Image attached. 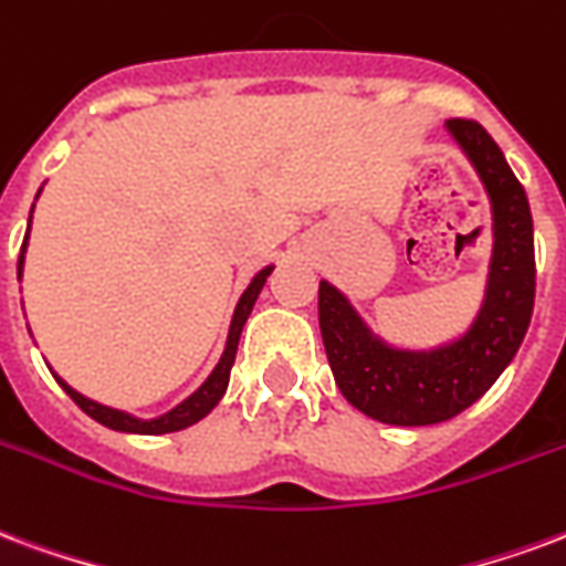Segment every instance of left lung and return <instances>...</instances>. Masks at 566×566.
Segmentation results:
<instances>
[{"mask_svg": "<svg viewBox=\"0 0 566 566\" xmlns=\"http://www.w3.org/2000/svg\"><path fill=\"white\" fill-rule=\"evenodd\" d=\"M447 132L492 203L485 296L468 333L432 350L392 347L368 329L342 291L329 282L317 291L321 336L342 396L389 426H434L471 408L516 357L534 312V221L525 188L483 125L450 119Z\"/></svg>", "mask_w": 566, "mask_h": 566, "instance_id": "left-lung-1", "label": "left lung"}]
</instances>
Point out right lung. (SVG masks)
Returning a JSON list of instances; mask_svg holds the SVG:
<instances>
[{
  "label": "right lung",
  "mask_w": 566,
  "mask_h": 566,
  "mask_svg": "<svg viewBox=\"0 0 566 566\" xmlns=\"http://www.w3.org/2000/svg\"><path fill=\"white\" fill-rule=\"evenodd\" d=\"M32 221V216H29ZM27 242H29V233L23 237V251H27ZM23 251H20V261H17V275L23 272ZM272 272V266H263L251 284L242 291L240 303L233 308V321H230V333H228V345H224V354H221L219 366L212 368V375H209L203 384H200L186 401H179L174 411L161 413V417H155V420H140V417H132V413L125 411H116V408H107V405H98V401L86 399L83 392L77 389H71L60 375H53V378L60 380V387L69 392L74 405L81 408L83 413H90L92 420H98L102 426L107 429H116V432H134V434H165V432H179V429H188V426H195L198 420H203L216 405L221 401L224 396V389H228V380H230V368H233V359H237V345H240V336H242V326L249 321L251 308H254V300L258 294L263 291V284H266V275Z\"/></svg>",
  "instance_id": "1"
}]
</instances>
